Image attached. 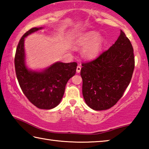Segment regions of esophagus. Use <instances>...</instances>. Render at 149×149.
Returning a JSON list of instances; mask_svg holds the SVG:
<instances>
[{
  "instance_id": "esophagus-1",
  "label": "esophagus",
  "mask_w": 149,
  "mask_h": 149,
  "mask_svg": "<svg viewBox=\"0 0 149 149\" xmlns=\"http://www.w3.org/2000/svg\"><path fill=\"white\" fill-rule=\"evenodd\" d=\"M81 68L80 65H77V68H76V72H77V73L80 72V71H81Z\"/></svg>"
}]
</instances>
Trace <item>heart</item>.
I'll list each match as a JSON object with an SVG mask.
<instances>
[{"label": "heart", "mask_w": 149, "mask_h": 149, "mask_svg": "<svg viewBox=\"0 0 149 149\" xmlns=\"http://www.w3.org/2000/svg\"><path fill=\"white\" fill-rule=\"evenodd\" d=\"M102 42V39L99 38V33L92 31L81 36L77 40L76 43L78 46L86 47L84 49L85 56L93 58L99 54Z\"/></svg>", "instance_id": "heart-1"}]
</instances>
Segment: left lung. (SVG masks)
Masks as SVG:
<instances>
[{
  "label": "left lung",
  "mask_w": 149,
  "mask_h": 149,
  "mask_svg": "<svg viewBox=\"0 0 149 149\" xmlns=\"http://www.w3.org/2000/svg\"><path fill=\"white\" fill-rule=\"evenodd\" d=\"M81 65L85 102L93 110H107L121 99L132 79L135 68L132 45L121 30L112 47Z\"/></svg>",
  "instance_id": "8db88e82"
}]
</instances>
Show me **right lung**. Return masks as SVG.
<instances>
[{"label": "right lung", "instance_id": "add662e5", "mask_svg": "<svg viewBox=\"0 0 149 149\" xmlns=\"http://www.w3.org/2000/svg\"><path fill=\"white\" fill-rule=\"evenodd\" d=\"M42 27L27 31L17 45L14 58L15 71L22 92L30 102L41 109H52L59 104L66 84L75 74L76 62H56L42 72H31L25 65L24 39Z\"/></svg>", "mask_w": 149, "mask_h": 149}]
</instances>
